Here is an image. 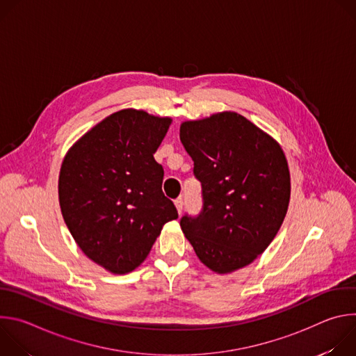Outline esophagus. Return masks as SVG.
<instances>
[{
	"label": "esophagus",
	"mask_w": 356,
	"mask_h": 356,
	"mask_svg": "<svg viewBox=\"0 0 356 356\" xmlns=\"http://www.w3.org/2000/svg\"><path fill=\"white\" fill-rule=\"evenodd\" d=\"M175 206H176L179 214H181V211H183V209H184V198H183V197L176 198V200H175Z\"/></svg>",
	"instance_id": "1"
}]
</instances>
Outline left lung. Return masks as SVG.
<instances>
[{
    "label": "left lung",
    "mask_w": 356,
    "mask_h": 356,
    "mask_svg": "<svg viewBox=\"0 0 356 356\" xmlns=\"http://www.w3.org/2000/svg\"><path fill=\"white\" fill-rule=\"evenodd\" d=\"M180 140L201 183L202 207L180 227L198 259L218 273L249 265L276 236L289 207L280 146L236 113L183 122Z\"/></svg>",
    "instance_id": "1"
}]
</instances>
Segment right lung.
Instances as JSON below:
<instances>
[{
	"label": "right lung",
	"mask_w": 356,
	"mask_h": 356,
	"mask_svg": "<svg viewBox=\"0 0 356 356\" xmlns=\"http://www.w3.org/2000/svg\"><path fill=\"white\" fill-rule=\"evenodd\" d=\"M170 118L122 110L88 131L66 155L59 176L65 222L86 255L124 275L139 266L162 227L179 217L162 191L154 154Z\"/></svg>",
	"instance_id": "obj_1"
}]
</instances>
